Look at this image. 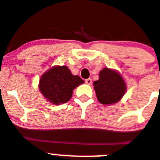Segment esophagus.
Returning <instances> with one entry per match:
<instances>
[{"mask_svg":"<svg viewBox=\"0 0 160 160\" xmlns=\"http://www.w3.org/2000/svg\"><path fill=\"white\" fill-rule=\"evenodd\" d=\"M85 83H87V84H91V83H92V79L88 78L87 79V80H85Z\"/></svg>","mask_w":160,"mask_h":160,"instance_id":"1","label":"esophagus"}]
</instances>
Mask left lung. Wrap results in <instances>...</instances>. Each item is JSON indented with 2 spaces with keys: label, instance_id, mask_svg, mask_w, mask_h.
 I'll return each instance as SVG.
<instances>
[{
  "label": "left lung",
  "instance_id": "left-lung-1",
  "mask_svg": "<svg viewBox=\"0 0 160 160\" xmlns=\"http://www.w3.org/2000/svg\"><path fill=\"white\" fill-rule=\"evenodd\" d=\"M96 97L102 104L116 103L126 92L124 80L117 71L104 68L99 73V80L93 83Z\"/></svg>",
  "mask_w": 160,
  "mask_h": 160
}]
</instances>
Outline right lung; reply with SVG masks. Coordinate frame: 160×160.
I'll return each instance as SVG.
<instances>
[{
	"instance_id": "1",
	"label": "right lung",
	"mask_w": 160,
	"mask_h": 160,
	"mask_svg": "<svg viewBox=\"0 0 160 160\" xmlns=\"http://www.w3.org/2000/svg\"><path fill=\"white\" fill-rule=\"evenodd\" d=\"M83 83L80 77L72 74L67 66H54L41 76L39 89L46 100L59 105L68 101L73 90Z\"/></svg>"
}]
</instances>
